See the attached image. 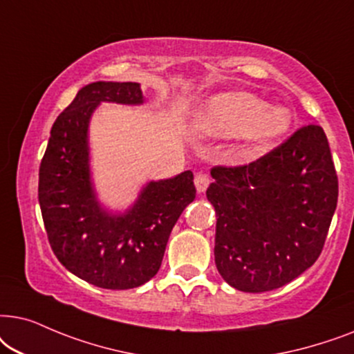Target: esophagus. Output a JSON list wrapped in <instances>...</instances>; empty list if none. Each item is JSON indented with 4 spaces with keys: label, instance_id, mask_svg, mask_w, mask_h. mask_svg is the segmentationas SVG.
Wrapping results in <instances>:
<instances>
[{
    "label": "esophagus",
    "instance_id": "esophagus-1",
    "mask_svg": "<svg viewBox=\"0 0 354 354\" xmlns=\"http://www.w3.org/2000/svg\"><path fill=\"white\" fill-rule=\"evenodd\" d=\"M194 185H196V189L199 192H204L207 187L210 185V176L204 171H199L196 173V178H194Z\"/></svg>",
    "mask_w": 354,
    "mask_h": 354
}]
</instances>
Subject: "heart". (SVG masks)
Wrapping results in <instances>:
<instances>
[{"instance_id":"1","label":"heart","mask_w":354,"mask_h":354,"mask_svg":"<svg viewBox=\"0 0 354 354\" xmlns=\"http://www.w3.org/2000/svg\"><path fill=\"white\" fill-rule=\"evenodd\" d=\"M291 116L285 108H267L251 93H221L210 98L197 115V128L216 138L248 136L256 142L279 138L290 128Z\"/></svg>"}]
</instances>
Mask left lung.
<instances>
[{
	"label": "left lung",
	"mask_w": 354,
	"mask_h": 354,
	"mask_svg": "<svg viewBox=\"0 0 354 354\" xmlns=\"http://www.w3.org/2000/svg\"><path fill=\"white\" fill-rule=\"evenodd\" d=\"M216 212L215 263L246 293L280 288L322 252L338 201V178L319 124L296 129L246 165L210 169Z\"/></svg>",
	"instance_id": "1"
}]
</instances>
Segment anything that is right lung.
I'll return each mask as SVG.
<instances>
[{
  "label": "right lung",
  "instance_id": "obj_1",
  "mask_svg": "<svg viewBox=\"0 0 354 354\" xmlns=\"http://www.w3.org/2000/svg\"><path fill=\"white\" fill-rule=\"evenodd\" d=\"M100 102L140 103L138 82H93L56 118L39 169V202L58 261L88 283L129 290L162 266L169 233L194 201L192 171L150 183L126 215L98 207L88 180L87 126Z\"/></svg>",
  "mask_w": 354,
  "mask_h": 354
}]
</instances>
